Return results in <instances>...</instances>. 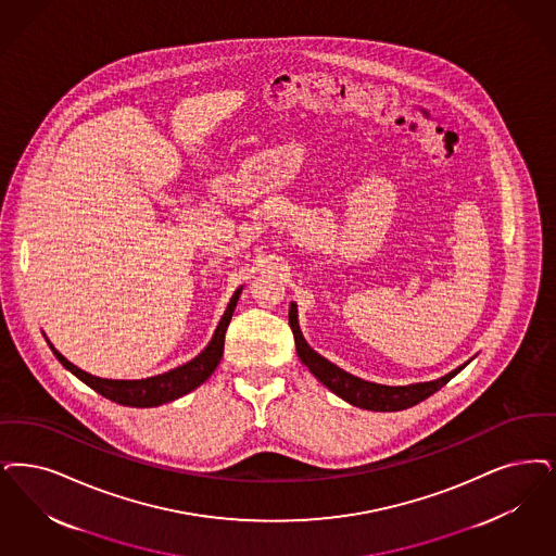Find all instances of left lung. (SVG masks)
<instances>
[{
  "label": "left lung",
  "mask_w": 556,
  "mask_h": 556,
  "mask_svg": "<svg viewBox=\"0 0 556 556\" xmlns=\"http://www.w3.org/2000/svg\"><path fill=\"white\" fill-rule=\"evenodd\" d=\"M289 325L293 331L295 339V352L300 359L308 366L314 377L318 378L325 387H329L333 393H337L341 400L362 407V409H372V412H401L407 409L420 401L428 400L432 393H437L439 389H443L444 384L455 377L457 372H462V368L448 372L446 377L432 380V382H420V384H409V387H387V384H377V382H368L362 378L354 377L345 370H341L339 366H334L333 362H329L327 357L316 354L311 345L306 343V339L302 337V331L298 327V311L295 304H291L289 308Z\"/></svg>",
  "instance_id": "1"
}]
</instances>
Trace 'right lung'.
I'll return each mask as SVG.
<instances>
[{
    "label": "right lung",
    "instance_id": "1",
    "mask_svg": "<svg viewBox=\"0 0 556 556\" xmlns=\"http://www.w3.org/2000/svg\"><path fill=\"white\" fill-rule=\"evenodd\" d=\"M240 298V289L233 293L227 311L223 314L222 323L217 327V331L213 334L211 343L206 345V350L194 357L192 362L174 368L165 375L159 377L142 378V380H112V378L92 377L89 372L76 368L72 362H67L51 343L49 348L53 350L55 357L64 364L72 375L80 378L85 384H89L90 389H94L97 393H101L103 397L115 401L119 405H132V407H155L161 403H169V401L178 400L181 395L194 391L200 387L206 378L211 377L219 364L223 356V345H225V331L229 327L231 314L236 311Z\"/></svg>",
    "mask_w": 556,
    "mask_h": 556
}]
</instances>
